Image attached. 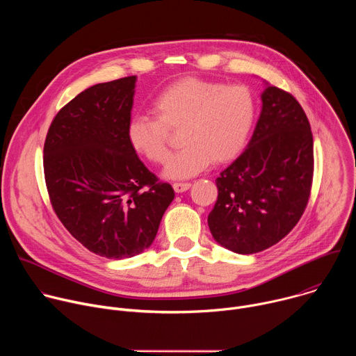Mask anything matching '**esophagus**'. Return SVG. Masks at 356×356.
<instances>
[{
	"instance_id": "obj_1",
	"label": "esophagus",
	"mask_w": 356,
	"mask_h": 356,
	"mask_svg": "<svg viewBox=\"0 0 356 356\" xmlns=\"http://www.w3.org/2000/svg\"><path fill=\"white\" fill-rule=\"evenodd\" d=\"M191 187V183H188V181H179V183H175L173 184V188H175V191L176 193H183V191H186V190H188Z\"/></svg>"
}]
</instances>
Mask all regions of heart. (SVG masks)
Returning a JSON list of instances; mask_svg holds the SVG:
<instances>
[{
	"instance_id": "b5f03b06",
	"label": "heart",
	"mask_w": 356,
	"mask_h": 356,
	"mask_svg": "<svg viewBox=\"0 0 356 356\" xmlns=\"http://www.w3.org/2000/svg\"><path fill=\"white\" fill-rule=\"evenodd\" d=\"M152 113L134 115L127 138L138 155L152 163H165L170 155L169 131L181 132L184 147L166 165L169 179H187L213 162L236 158L246 145L257 117V101L242 84L197 77L180 79L152 99Z\"/></svg>"
}]
</instances>
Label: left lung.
<instances>
[{"label":"left lung","instance_id":"obj_1","mask_svg":"<svg viewBox=\"0 0 356 356\" xmlns=\"http://www.w3.org/2000/svg\"><path fill=\"white\" fill-rule=\"evenodd\" d=\"M262 111L242 154L216 180L218 198L209 214L213 238L249 255L283 239L309 202L314 155L306 113L289 92L269 86Z\"/></svg>","mask_w":356,"mask_h":356}]
</instances>
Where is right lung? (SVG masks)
Listing matches in <instances>:
<instances>
[{
    "label": "right lung",
    "instance_id": "1",
    "mask_svg": "<svg viewBox=\"0 0 356 356\" xmlns=\"http://www.w3.org/2000/svg\"><path fill=\"white\" fill-rule=\"evenodd\" d=\"M135 83L129 76L81 91L50 124L43 147L56 216L83 246L108 259L147 249L175 198L128 142Z\"/></svg>",
    "mask_w": 356,
    "mask_h": 356
}]
</instances>
